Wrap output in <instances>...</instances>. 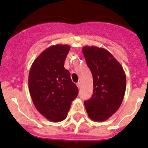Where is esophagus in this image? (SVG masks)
<instances>
[{
    "instance_id": "esophagus-1",
    "label": "esophagus",
    "mask_w": 148,
    "mask_h": 148,
    "mask_svg": "<svg viewBox=\"0 0 148 148\" xmlns=\"http://www.w3.org/2000/svg\"><path fill=\"white\" fill-rule=\"evenodd\" d=\"M76 85L77 86V87L78 88H80V87H81V83L79 82H78L77 83V84H76Z\"/></svg>"
}]
</instances>
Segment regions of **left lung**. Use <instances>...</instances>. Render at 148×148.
Wrapping results in <instances>:
<instances>
[{
    "label": "left lung",
    "mask_w": 148,
    "mask_h": 148,
    "mask_svg": "<svg viewBox=\"0 0 148 148\" xmlns=\"http://www.w3.org/2000/svg\"><path fill=\"white\" fill-rule=\"evenodd\" d=\"M82 53L93 76V95L84 101L91 119L103 122L119 109L126 91L127 79L123 68L104 48L84 46Z\"/></svg>",
    "instance_id": "obj_1"
}]
</instances>
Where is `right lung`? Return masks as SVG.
Listing matches in <instances>:
<instances>
[{"mask_svg":"<svg viewBox=\"0 0 148 148\" xmlns=\"http://www.w3.org/2000/svg\"><path fill=\"white\" fill-rule=\"evenodd\" d=\"M68 45L50 46L34 61L29 75V88L35 107L48 120L65 119L78 88L72 82L64 61Z\"/></svg>","mask_w":148,"mask_h":148,"instance_id":"1","label":"right lung"}]
</instances>
